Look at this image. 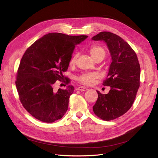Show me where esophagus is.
I'll use <instances>...</instances> for the list:
<instances>
[{
	"instance_id": "1",
	"label": "esophagus",
	"mask_w": 158,
	"mask_h": 158,
	"mask_svg": "<svg viewBox=\"0 0 158 158\" xmlns=\"http://www.w3.org/2000/svg\"><path fill=\"white\" fill-rule=\"evenodd\" d=\"M77 90L79 91H87V89L86 87H83V86H80L77 88Z\"/></svg>"
}]
</instances>
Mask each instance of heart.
I'll return each mask as SVG.
<instances>
[{"mask_svg": "<svg viewBox=\"0 0 158 158\" xmlns=\"http://www.w3.org/2000/svg\"><path fill=\"white\" fill-rule=\"evenodd\" d=\"M90 54L94 59L99 57V56H102V57L104 58L105 56H106V50L102 47L99 45H94L92 46L90 48ZM76 59V55L72 56V57L69 60L70 65H73V64H75ZM97 77H98V74L97 73H85L78 77L77 80L81 83L89 85H91L94 83L95 79Z\"/></svg>", "mask_w": 158, "mask_h": 158, "instance_id": "b5f03b06", "label": "heart"}]
</instances>
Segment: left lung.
Segmentation results:
<instances>
[{"label": "left lung", "instance_id": "1", "mask_svg": "<svg viewBox=\"0 0 158 158\" xmlns=\"http://www.w3.org/2000/svg\"><path fill=\"white\" fill-rule=\"evenodd\" d=\"M92 40L107 44L112 62L104 86H110L107 94L98 91V98L93 107L94 114L105 121L115 119L132 106L139 87L140 65L135 51L129 44L110 32H101Z\"/></svg>", "mask_w": 158, "mask_h": 158}]
</instances>
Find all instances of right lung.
I'll use <instances>...</instances> for the list:
<instances>
[{
	"instance_id": "1",
	"label": "right lung",
	"mask_w": 158,
	"mask_h": 158,
	"mask_svg": "<svg viewBox=\"0 0 158 158\" xmlns=\"http://www.w3.org/2000/svg\"><path fill=\"white\" fill-rule=\"evenodd\" d=\"M88 37L51 33L31 44L23 55L16 87L23 107L35 118L46 123L61 119L68 110L74 87L53 90L63 79L75 47Z\"/></svg>"
}]
</instances>
